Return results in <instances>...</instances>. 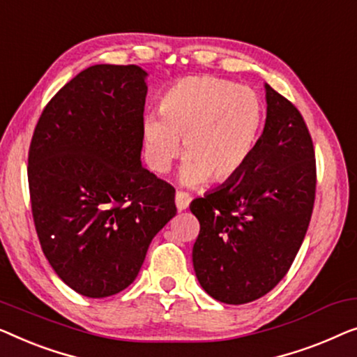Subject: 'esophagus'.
<instances>
[{
  "instance_id": "1",
  "label": "esophagus",
  "mask_w": 357,
  "mask_h": 357,
  "mask_svg": "<svg viewBox=\"0 0 357 357\" xmlns=\"http://www.w3.org/2000/svg\"><path fill=\"white\" fill-rule=\"evenodd\" d=\"M190 200H192V197L188 192H183V190H178L176 192V197H174V202H176V207L178 210H185L189 207Z\"/></svg>"
}]
</instances>
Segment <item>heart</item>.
Masks as SVG:
<instances>
[{
  "instance_id": "heart-1",
  "label": "heart",
  "mask_w": 357,
  "mask_h": 357,
  "mask_svg": "<svg viewBox=\"0 0 357 357\" xmlns=\"http://www.w3.org/2000/svg\"><path fill=\"white\" fill-rule=\"evenodd\" d=\"M158 112L142 119L145 158L153 172H168L183 139L185 185L234 178L249 162L264 126L259 93L213 76L176 80L160 97Z\"/></svg>"
}]
</instances>
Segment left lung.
Returning <instances> with one entry per match:
<instances>
[{
    "instance_id": "1",
    "label": "left lung",
    "mask_w": 357,
    "mask_h": 357,
    "mask_svg": "<svg viewBox=\"0 0 357 357\" xmlns=\"http://www.w3.org/2000/svg\"><path fill=\"white\" fill-rule=\"evenodd\" d=\"M267 119L249 162L190 202L200 231L195 275L213 299L245 304L277 286L294 262L312 217L317 169L299 109L265 85Z\"/></svg>"
}]
</instances>
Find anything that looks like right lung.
<instances>
[{"mask_svg": "<svg viewBox=\"0 0 357 357\" xmlns=\"http://www.w3.org/2000/svg\"><path fill=\"white\" fill-rule=\"evenodd\" d=\"M145 77L135 64L84 69L50 100L30 142L40 245L58 277L87 298L126 289L176 215V190L140 163Z\"/></svg>", "mask_w": 357, "mask_h": 357, "instance_id": "right-lung-1", "label": "right lung"}]
</instances>
